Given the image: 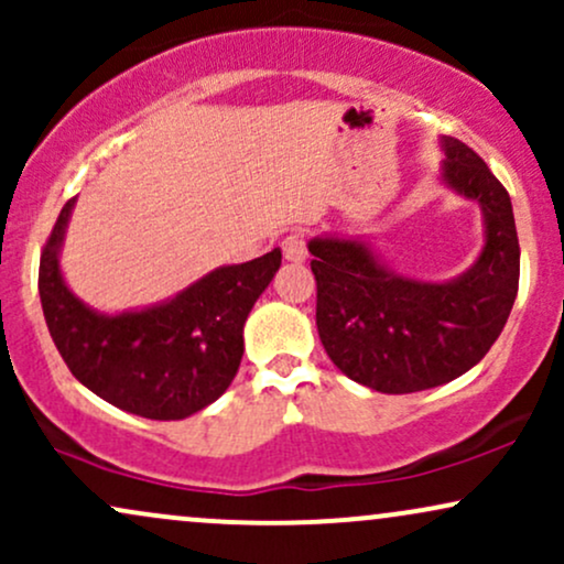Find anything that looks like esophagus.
Instances as JSON below:
<instances>
[{"mask_svg":"<svg viewBox=\"0 0 564 564\" xmlns=\"http://www.w3.org/2000/svg\"><path fill=\"white\" fill-rule=\"evenodd\" d=\"M283 257H286L289 262L307 260V236H304L302 230L289 232V236L283 238Z\"/></svg>","mask_w":564,"mask_h":564,"instance_id":"esophagus-1","label":"esophagus"}]
</instances>
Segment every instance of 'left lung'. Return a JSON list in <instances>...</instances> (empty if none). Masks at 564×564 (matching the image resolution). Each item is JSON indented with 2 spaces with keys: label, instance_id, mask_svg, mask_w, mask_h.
Instances as JSON below:
<instances>
[{
  "label": "left lung",
  "instance_id": "8db88e82",
  "mask_svg": "<svg viewBox=\"0 0 564 564\" xmlns=\"http://www.w3.org/2000/svg\"><path fill=\"white\" fill-rule=\"evenodd\" d=\"M443 180L485 215V249L467 273L411 281L381 268L360 241H310L323 347L341 373L377 392H422L467 373L503 332L520 286L507 187L462 140L443 138Z\"/></svg>",
  "mask_w": 564,
  "mask_h": 564
}]
</instances>
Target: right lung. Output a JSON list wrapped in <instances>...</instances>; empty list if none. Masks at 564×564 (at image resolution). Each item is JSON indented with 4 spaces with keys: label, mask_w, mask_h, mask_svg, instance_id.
Returning <instances> with one entry per match:
<instances>
[{
    "label": "right lung",
    "mask_w": 564,
    "mask_h": 564,
    "mask_svg": "<svg viewBox=\"0 0 564 564\" xmlns=\"http://www.w3.org/2000/svg\"><path fill=\"white\" fill-rule=\"evenodd\" d=\"M74 200L39 260L44 321L68 371L97 398L156 422L215 403L241 366L243 323L281 268V249L219 268L156 307L100 315L70 294L57 264Z\"/></svg>",
    "instance_id": "add662e5"
}]
</instances>
